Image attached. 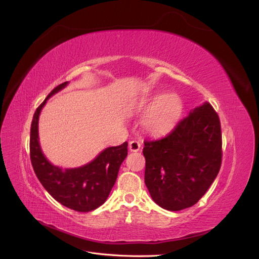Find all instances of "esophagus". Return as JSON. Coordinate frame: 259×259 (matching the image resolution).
I'll return each mask as SVG.
<instances>
[{"mask_svg": "<svg viewBox=\"0 0 259 259\" xmlns=\"http://www.w3.org/2000/svg\"><path fill=\"white\" fill-rule=\"evenodd\" d=\"M140 147H142V144H140L139 142H137V140H132V142L130 143V150L132 152H136L138 151Z\"/></svg>", "mask_w": 259, "mask_h": 259, "instance_id": "obj_1", "label": "esophagus"}]
</instances>
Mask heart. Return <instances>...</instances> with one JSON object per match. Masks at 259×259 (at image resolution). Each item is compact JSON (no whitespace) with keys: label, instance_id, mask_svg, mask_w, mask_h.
Listing matches in <instances>:
<instances>
[{"label":"heart","instance_id":"1","mask_svg":"<svg viewBox=\"0 0 259 259\" xmlns=\"http://www.w3.org/2000/svg\"><path fill=\"white\" fill-rule=\"evenodd\" d=\"M153 105L146 116V125L151 132L160 133L173 126L183 112V101L174 94H160L151 99H144L139 106Z\"/></svg>","mask_w":259,"mask_h":259}]
</instances>
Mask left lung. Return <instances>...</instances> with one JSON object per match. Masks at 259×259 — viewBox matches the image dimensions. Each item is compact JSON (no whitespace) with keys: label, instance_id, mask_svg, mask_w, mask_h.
Masks as SVG:
<instances>
[{"label":"left lung","instance_id":"obj_1","mask_svg":"<svg viewBox=\"0 0 259 259\" xmlns=\"http://www.w3.org/2000/svg\"><path fill=\"white\" fill-rule=\"evenodd\" d=\"M144 144L145 184L164 209L194 205L222 166L221 121L208 103L195 108L165 136Z\"/></svg>","mask_w":259,"mask_h":259}]
</instances>
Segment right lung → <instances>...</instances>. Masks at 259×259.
Wrapping results in <instances>:
<instances>
[{
	"label": "right lung",
	"mask_w": 259,
	"mask_h": 259,
	"mask_svg": "<svg viewBox=\"0 0 259 259\" xmlns=\"http://www.w3.org/2000/svg\"><path fill=\"white\" fill-rule=\"evenodd\" d=\"M67 84L56 86L34 112L30 130V160L37 179L55 200L76 211H91L103 205L109 197L127 155V143L105 149L96 159L81 167L62 169L50 163L38 143V115L46 100Z\"/></svg>",
	"instance_id": "right-lung-1"
}]
</instances>
